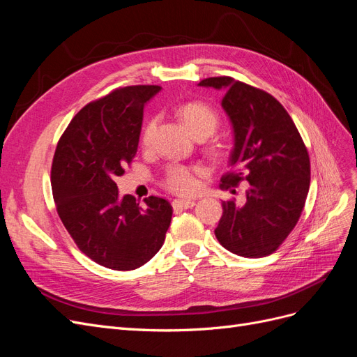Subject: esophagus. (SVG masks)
Masks as SVG:
<instances>
[{"label": "esophagus", "mask_w": 357, "mask_h": 357, "mask_svg": "<svg viewBox=\"0 0 357 357\" xmlns=\"http://www.w3.org/2000/svg\"><path fill=\"white\" fill-rule=\"evenodd\" d=\"M172 206H174L175 211H183V209L194 208L195 202L194 200H181V199H176V200H174V203H172Z\"/></svg>", "instance_id": "obj_1"}]
</instances>
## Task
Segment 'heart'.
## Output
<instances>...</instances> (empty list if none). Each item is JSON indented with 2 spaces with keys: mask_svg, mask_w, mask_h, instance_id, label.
Here are the masks:
<instances>
[{
  "mask_svg": "<svg viewBox=\"0 0 357 357\" xmlns=\"http://www.w3.org/2000/svg\"><path fill=\"white\" fill-rule=\"evenodd\" d=\"M179 116L187 124V128L191 133L197 136H211L220 124V116L218 112L206 105L203 102H188L185 105L179 108ZM157 129V117L149 119L141 133V144L144 146H149L153 144L154 133ZM195 170L182 165H170L166 169L163 183L165 187L176 194H191L197 187V181H195Z\"/></svg>",
  "mask_w": 357,
  "mask_h": 357,
  "instance_id": "b5f03b06",
  "label": "heart"
}]
</instances>
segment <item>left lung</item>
I'll return each instance as SVG.
<instances>
[{
    "mask_svg": "<svg viewBox=\"0 0 357 357\" xmlns=\"http://www.w3.org/2000/svg\"><path fill=\"white\" fill-rule=\"evenodd\" d=\"M199 86L224 91L222 108L233 128L231 170L221 178V187L249 182L243 206L222 202L215 236L238 257H267L289 236L304 209L307 148L289 114L267 91L231 77L206 78Z\"/></svg>",
    "mask_w": 357,
    "mask_h": 357,
    "instance_id": "obj_1",
    "label": "left lung"
}]
</instances>
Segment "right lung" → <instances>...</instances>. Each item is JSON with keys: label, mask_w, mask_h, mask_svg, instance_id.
<instances>
[{"label": "right lung", "mask_w": 357, "mask_h": 357, "mask_svg": "<svg viewBox=\"0 0 357 357\" xmlns=\"http://www.w3.org/2000/svg\"><path fill=\"white\" fill-rule=\"evenodd\" d=\"M160 86H129L90 102L68 124L52 165L57 213L78 249L111 270L144 266L165 243L172 206L120 197L116 179L139 144L144 107Z\"/></svg>", "instance_id": "1"}]
</instances>
